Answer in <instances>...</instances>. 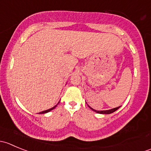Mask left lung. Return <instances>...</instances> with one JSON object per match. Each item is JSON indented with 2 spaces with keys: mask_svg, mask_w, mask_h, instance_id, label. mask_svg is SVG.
<instances>
[{
  "mask_svg": "<svg viewBox=\"0 0 151 151\" xmlns=\"http://www.w3.org/2000/svg\"><path fill=\"white\" fill-rule=\"evenodd\" d=\"M88 106H89L90 109H92V110L93 111V112H96V113H99V114H107V115H108V114H111V113H112V112H115V111H116L117 109H118L120 107H121V106H118V107L113 108V109H108V110H96V109H93V108L91 107V106H90L89 105H88Z\"/></svg>",
  "mask_w": 151,
  "mask_h": 151,
  "instance_id": "1",
  "label": "left lung"
}]
</instances>
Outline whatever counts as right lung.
Masks as SVG:
<instances>
[{
  "instance_id": "right-lung-1",
  "label": "right lung",
  "mask_w": 151,
  "mask_h": 151,
  "mask_svg": "<svg viewBox=\"0 0 151 151\" xmlns=\"http://www.w3.org/2000/svg\"><path fill=\"white\" fill-rule=\"evenodd\" d=\"M59 104V102L56 105H55L54 106H53V107H52V108H50V109H47V110H45V111H42V112H39V114H45V113H47V112H50V111L51 110H52V109H54L56 107V106H57V105Z\"/></svg>"
}]
</instances>
